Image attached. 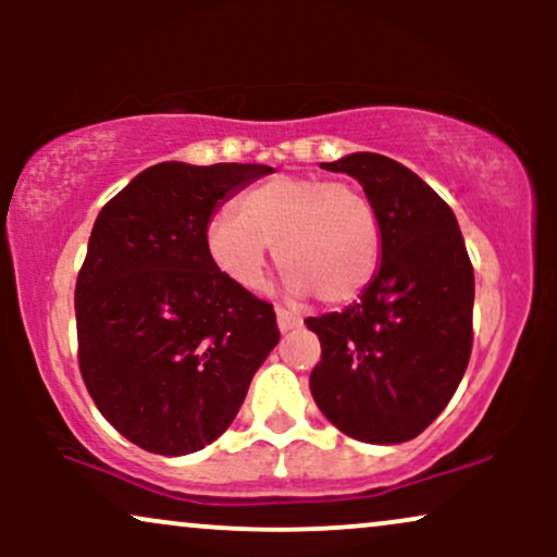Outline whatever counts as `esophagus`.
Segmentation results:
<instances>
[{
  "label": "esophagus",
  "instance_id": "obj_1",
  "mask_svg": "<svg viewBox=\"0 0 557 557\" xmlns=\"http://www.w3.org/2000/svg\"><path fill=\"white\" fill-rule=\"evenodd\" d=\"M277 327H280V332L296 330V327H300V317L293 314V311H287V309H277Z\"/></svg>",
  "mask_w": 557,
  "mask_h": 557
}]
</instances>
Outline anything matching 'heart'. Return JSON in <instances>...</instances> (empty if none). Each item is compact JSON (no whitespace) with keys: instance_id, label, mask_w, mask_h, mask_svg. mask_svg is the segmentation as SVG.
<instances>
[{"instance_id":"obj_1","label":"heart","mask_w":557,"mask_h":557,"mask_svg":"<svg viewBox=\"0 0 557 557\" xmlns=\"http://www.w3.org/2000/svg\"><path fill=\"white\" fill-rule=\"evenodd\" d=\"M209 259L233 285L261 290L267 257L287 274L296 296L322 304L354 300L382 259V227L359 185L317 175H280L246 190L233 212L207 225Z\"/></svg>"}]
</instances>
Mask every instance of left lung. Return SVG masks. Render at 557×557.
Instances as JSON below:
<instances>
[{
	"label": "left lung",
	"instance_id": "1",
	"mask_svg": "<svg viewBox=\"0 0 557 557\" xmlns=\"http://www.w3.org/2000/svg\"><path fill=\"white\" fill-rule=\"evenodd\" d=\"M322 168L363 185L382 261L356 304L306 319L322 343L311 395L348 437L406 443L443 413L469 367L474 267L453 209L417 172L372 151Z\"/></svg>",
	"mask_w": 557,
	"mask_h": 557
}]
</instances>
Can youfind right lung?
Returning a JSON list of instances; mask_svg holds the SVG:
<instances>
[{"label": "right lung", "instance_id": "right-lung-1", "mask_svg": "<svg viewBox=\"0 0 557 557\" xmlns=\"http://www.w3.org/2000/svg\"><path fill=\"white\" fill-rule=\"evenodd\" d=\"M270 172L162 162L96 216L75 283L81 374L101 417L144 450L214 443L280 341L272 304L230 283L203 238L216 207Z\"/></svg>", "mask_w": 557, "mask_h": 557}]
</instances>
